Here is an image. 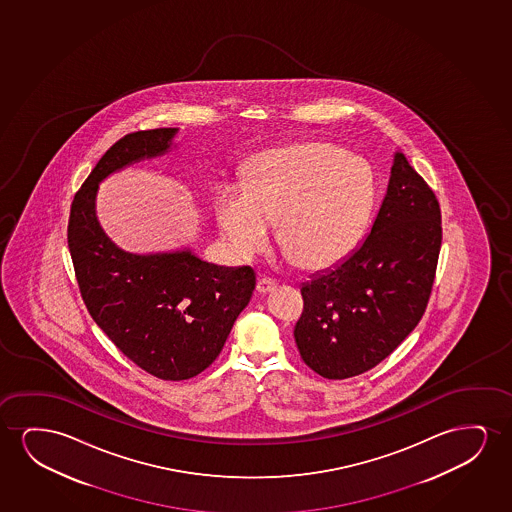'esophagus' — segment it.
Listing matches in <instances>:
<instances>
[{
    "label": "esophagus",
    "mask_w": 512,
    "mask_h": 512,
    "mask_svg": "<svg viewBox=\"0 0 512 512\" xmlns=\"http://www.w3.org/2000/svg\"><path fill=\"white\" fill-rule=\"evenodd\" d=\"M274 288H276V281L271 280V278H266V276H262L257 281V292L259 294H269V292H273Z\"/></svg>",
    "instance_id": "obj_1"
}]
</instances>
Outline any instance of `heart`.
<instances>
[{"label": "heart", "mask_w": 512, "mask_h": 512, "mask_svg": "<svg viewBox=\"0 0 512 512\" xmlns=\"http://www.w3.org/2000/svg\"><path fill=\"white\" fill-rule=\"evenodd\" d=\"M374 178L364 162L329 143H299L257 155L243 187L218 192V225L239 259L264 252L278 224L281 250L302 269L336 264L371 215Z\"/></svg>", "instance_id": "obj_1"}]
</instances>
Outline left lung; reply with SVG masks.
<instances>
[{"instance_id": "1", "label": "left lung", "mask_w": 512, "mask_h": 512, "mask_svg": "<svg viewBox=\"0 0 512 512\" xmlns=\"http://www.w3.org/2000/svg\"><path fill=\"white\" fill-rule=\"evenodd\" d=\"M441 241L437 197L406 155L395 152L364 243L302 285L294 337L304 364L323 378L346 379L385 360L427 309Z\"/></svg>"}]
</instances>
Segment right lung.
Wrapping results in <instances>:
<instances>
[{
  "label": "right lung",
  "mask_w": 512,
  "mask_h": 512,
  "mask_svg": "<svg viewBox=\"0 0 512 512\" xmlns=\"http://www.w3.org/2000/svg\"><path fill=\"white\" fill-rule=\"evenodd\" d=\"M178 129L126 134L99 159L71 203L68 246L92 320L129 360L164 381L194 378L213 364L255 288L250 266L224 267L190 248L129 253L96 215L99 183L169 152Z\"/></svg>",
  "instance_id": "right-lung-1"
}]
</instances>
